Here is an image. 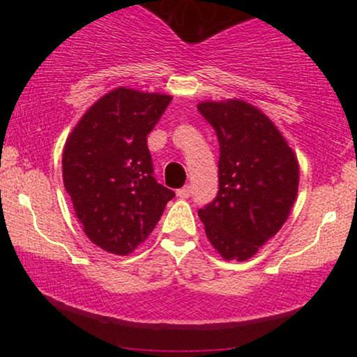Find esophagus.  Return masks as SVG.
Here are the masks:
<instances>
[{"label":"esophagus","instance_id":"34e87169","mask_svg":"<svg viewBox=\"0 0 357 357\" xmlns=\"http://www.w3.org/2000/svg\"><path fill=\"white\" fill-rule=\"evenodd\" d=\"M176 195H178L179 198H190V196H191V188L190 186H184V188H181V190L176 191Z\"/></svg>","mask_w":357,"mask_h":357}]
</instances>
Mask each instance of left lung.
<instances>
[{
  "mask_svg": "<svg viewBox=\"0 0 357 357\" xmlns=\"http://www.w3.org/2000/svg\"><path fill=\"white\" fill-rule=\"evenodd\" d=\"M198 110L220 144L218 195L198 215L225 260H248L289 218L297 158L275 124L247 102H202Z\"/></svg>",
  "mask_w": 357,
  "mask_h": 357,
  "instance_id": "1",
  "label": "left lung"
}]
</instances>
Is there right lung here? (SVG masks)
<instances>
[{"label": "right lung", "instance_id": "1", "mask_svg": "<svg viewBox=\"0 0 357 357\" xmlns=\"http://www.w3.org/2000/svg\"><path fill=\"white\" fill-rule=\"evenodd\" d=\"M173 97L119 87L73 127L61 173L73 210L90 241L129 255L161 218L174 191L155 181L147 134Z\"/></svg>", "mask_w": 357, "mask_h": 357}]
</instances>
